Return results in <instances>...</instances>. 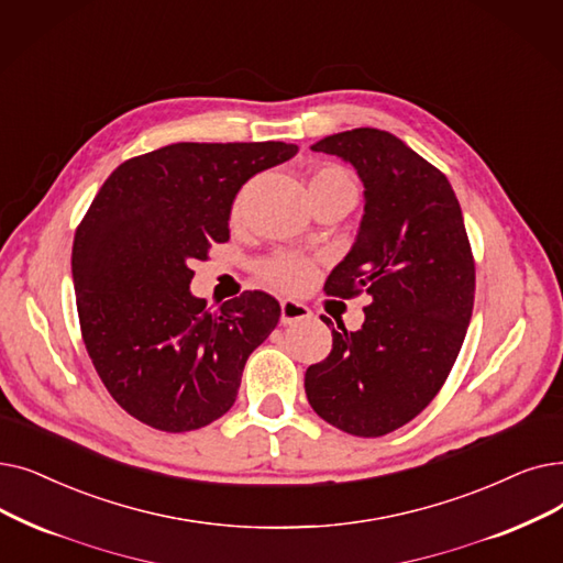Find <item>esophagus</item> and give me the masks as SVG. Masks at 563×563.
<instances>
[{
  "label": "esophagus",
  "mask_w": 563,
  "mask_h": 563,
  "mask_svg": "<svg viewBox=\"0 0 563 563\" xmlns=\"http://www.w3.org/2000/svg\"><path fill=\"white\" fill-rule=\"evenodd\" d=\"M310 317V308L301 301L295 299H283L280 301V322L283 324H295L301 320H308Z\"/></svg>",
  "instance_id": "34e87169"
}]
</instances>
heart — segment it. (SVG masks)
Returning <instances> with one entry per match:
<instances>
[{
  "label": "heart",
  "mask_w": 563,
  "mask_h": 563,
  "mask_svg": "<svg viewBox=\"0 0 563 563\" xmlns=\"http://www.w3.org/2000/svg\"><path fill=\"white\" fill-rule=\"evenodd\" d=\"M317 184H345V186H354L350 173H345V169L338 167V165L317 167L312 179H310V186H317ZM312 268H314V264L308 257H303V255L278 253V255L262 262L260 276H262V280L266 285H272L276 289L297 291V289H301L310 280Z\"/></svg>",
  "instance_id": "heart-1"
}]
</instances>
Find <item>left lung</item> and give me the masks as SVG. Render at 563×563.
<instances>
[{
    "instance_id": "left-lung-1",
    "label": "left lung",
    "mask_w": 563,
    "mask_h": 563,
    "mask_svg": "<svg viewBox=\"0 0 563 563\" xmlns=\"http://www.w3.org/2000/svg\"><path fill=\"white\" fill-rule=\"evenodd\" d=\"M363 184L356 239L327 291L373 299L361 329L331 327V354L306 371L310 407L356 437H382L421 413L446 382L474 308V260L449 179L386 131L314 142Z\"/></svg>"
}]
</instances>
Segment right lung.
I'll return each mask as SVG.
<instances>
[{"instance_id": "add662e5", "label": "right lung", "mask_w": 563, "mask_h": 563, "mask_svg": "<svg viewBox=\"0 0 563 563\" xmlns=\"http://www.w3.org/2000/svg\"><path fill=\"white\" fill-rule=\"evenodd\" d=\"M299 152L285 142H177L121 163L73 241L80 329L96 373L131 417L165 432L221 419L280 306L243 291L192 297V262L230 239L236 192Z\"/></svg>"}]
</instances>
